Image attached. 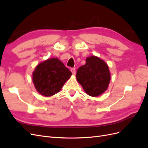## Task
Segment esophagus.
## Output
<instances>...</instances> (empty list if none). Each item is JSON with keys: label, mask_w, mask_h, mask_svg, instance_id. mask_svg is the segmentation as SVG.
<instances>
[{"label": "esophagus", "mask_w": 148, "mask_h": 148, "mask_svg": "<svg viewBox=\"0 0 148 148\" xmlns=\"http://www.w3.org/2000/svg\"><path fill=\"white\" fill-rule=\"evenodd\" d=\"M70 70L71 71V73H72L73 75H75V73H76V69H75V68H71Z\"/></svg>", "instance_id": "obj_1"}]
</instances>
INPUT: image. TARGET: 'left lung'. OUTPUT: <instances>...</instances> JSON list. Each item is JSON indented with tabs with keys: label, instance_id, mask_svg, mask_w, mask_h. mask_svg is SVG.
I'll list each match as a JSON object with an SVG mask.
<instances>
[{
	"label": "left lung",
	"instance_id": "left-lung-1",
	"mask_svg": "<svg viewBox=\"0 0 148 148\" xmlns=\"http://www.w3.org/2000/svg\"><path fill=\"white\" fill-rule=\"evenodd\" d=\"M77 79L89 96H99L106 90L110 82L108 66L97 57H88L85 65L78 69Z\"/></svg>",
	"mask_w": 148,
	"mask_h": 148
}]
</instances>
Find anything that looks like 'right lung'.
I'll return each instance as SVG.
<instances>
[{"mask_svg":"<svg viewBox=\"0 0 148 148\" xmlns=\"http://www.w3.org/2000/svg\"><path fill=\"white\" fill-rule=\"evenodd\" d=\"M71 75V71L60 60L52 58L36 66L33 74V81L36 90L48 97L59 92Z\"/></svg>","mask_w":148,"mask_h":148,"instance_id":"right-lung-1","label":"right lung"}]
</instances>
